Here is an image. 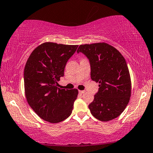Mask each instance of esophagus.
Returning a JSON list of instances; mask_svg holds the SVG:
<instances>
[{
	"label": "esophagus",
	"mask_w": 153,
	"mask_h": 153,
	"mask_svg": "<svg viewBox=\"0 0 153 153\" xmlns=\"http://www.w3.org/2000/svg\"><path fill=\"white\" fill-rule=\"evenodd\" d=\"M85 91H82V90H79V94H84L85 93Z\"/></svg>",
	"instance_id": "obj_1"
}]
</instances>
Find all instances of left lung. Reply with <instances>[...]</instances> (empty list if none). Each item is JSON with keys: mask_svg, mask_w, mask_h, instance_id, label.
I'll list each match as a JSON object with an SVG mask.
<instances>
[{"mask_svg": "<svg viewBox=\"0 0 153 153\" xmlns=\"http://www.w3.org/2000/svg\"><path fill=\"white\" fill-rule=\"evenodd\" d=\"M89 59L91 78L99 83L98 93L89 108L101 121L119 117L128 105L131 96V79L126 61L117 49L107 43L80 45L77 53Z\"/></svg>", "mask_w": 153, "mask_h": 153, "instance_id": "left-lung-1", "label": "left lung"}]
</instances>
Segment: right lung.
Segmentation results:
<instances>
[{
    "label": "right lung",
    "instance_id": "add662e5",
    "mask_svg": "<svg viewBox=\"0 0 153 153\" xmlns=\"http://www.w3.org/2000/svg\"><path fill=\"white\" fill-rule=\"evenodd\" d=\"M77 45L45 42L27 59L24 68V88L30 106L41 119L57 123L69 117L78 90L58 88L68 59Z\"/></svg>",
    "mask_w": 153,
    "mask_h": 153
}]
</instances>
